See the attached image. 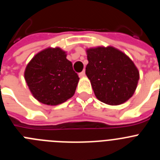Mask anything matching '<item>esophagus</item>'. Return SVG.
<instances>
[{"mask_svg": "<svg viewBox=\"0 0 160 160\" xmlns=\"http://www.w3.org/2000/svg\"><path fill=\"white\" fill-rule=\"evenodd\" d=\"M85 76H86V72H85V70L82 71L81 73H79V77H85Z\"/></svg>", "mask_w": 160, "mask_h": 160, "instance_id": "1", "label": "esophagus"}]
</instances>
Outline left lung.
<instances>
[{
	"instance_id": "1",
	"label": "left lung",
	"mask_w": 160,
	"mask_h": 160,
	"mask_svg": "<svg viewBox=\"0 0 160 160\" xmlns=\"http://www.w3.org/2000/svg\"><path fill=\"white\" fill-rule=\"evenodd\" d=\"M87 53L86 74L98 99L114 106L132 97L139 73L125 53L111 46L91 48Z\"/></svg>"
}]
</instances>
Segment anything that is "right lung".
Wrapping results in <instances>:
<instances>
[{"label":"right lung","mask_w":160,"mask_h":160,"mask_svg":"<svg viewBox=\"0 0 160 160\" xmlns=\"http://www.w3.org/2000/svg\"><path fill=\"white\" fill-rule=\"evenodd\" d=\"M25 79L33 97L40 102L55 106L74 94L79 78L66 52L48 48L32 58L25 68Z\"/></svg>","instance_id":"obj_1"}]
</instances>
